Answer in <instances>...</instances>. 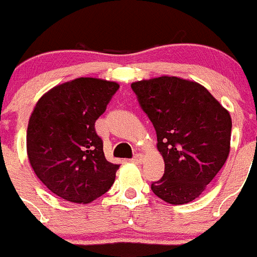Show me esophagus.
I'll use <instances>...</instances> for the list:
<instances>
[{
    "instance_id": "esophagus-1",
    "label": "esophagus",
    "mask_w": 257,
    "mask_h": 257,
    "mask_svg": "<svg viewBox=\"0 0 257 257\" xmlns=\"http://www.w3.org/2000/svg\"><path fill=\"white\" fill-rule=\"evenodd\" d=\"M132 162H135V164H142V162H144V155L141 154L135 155L134 159H132Z\"/></svg>"
}]
</instances>
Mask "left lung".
<instances>
[{"mask_svg":"<svg viewBox=\"0 0 257 257\" xmlns=\"http://www.w3.org/2000/svg\"><path fill=\"white\" fill-rule=\"evenodd\" d=\"M157 135L165 174L154 194L171 205L194 201L230 154V112L200 83L176 76L132 82Z\"/></svg>","mask_w":257,"mask_h":257,"instance_id":"1","label":"left lung"}]
</instances>
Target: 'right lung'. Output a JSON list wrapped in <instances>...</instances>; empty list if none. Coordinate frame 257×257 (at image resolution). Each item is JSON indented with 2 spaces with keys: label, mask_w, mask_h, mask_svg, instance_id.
Segmentation results:
<instances>
[{
  "label": "right lung",
  "mask_w": 257,
  "mask_h": 257,
  "mask_svg": "<svg viewBox=\"0 0 257 257\" xmlns=\"http://www.w3.org/2000/svg\"><path fill=\"white\" fill-rule=\"evenodd\" d=\"M118 87L102 78H75L43 93L30 116V165L40 181L66 201L90 204L115 181L118 165L106 160L95 122Z\"/></svg>",
  "instance_id": "right-lung-1"
}]
</instances>
